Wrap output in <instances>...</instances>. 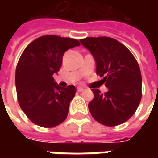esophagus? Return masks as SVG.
Segmentation results:
<instances>
[{
  "label": "esophagus",
  "mask_w": 158,
  "mask_h": 158,
  "mask_svg": "<svg viewBox=\"0 0 158 158\" xmlns=\"http://www.w3.org/2000/svg\"><path fill=\"white\" fill-rule=\"evenodd\" d=\"M83 89H84L82 88V87H77V90H78V91H80V92H81V91H82Z\"/></svg>",
  "instance_id": "1"
}]
</instances>
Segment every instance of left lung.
<instances>
[{
    "mask_svg": "<svg viewBox=\"0 0 158 158\" xmlns=\"http://www.w3.org/2000/svg\"><path fill=\"white\" fill-rule=\"evenodd\" d=\"M96 62V72L108 90L92 89L89 103L92 117L101 124L113 127L133 116L142 98V75L136 60L118 40L107 37L80 40Z\"/></svg>",
    "mask_w": 158,
    "mask_h": 158,
    "instance_id": "1",
    "label": "left lung"
}]
</instances>
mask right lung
Here are the masks:
<instances>
[{"label":"right lung","instance_id":"1","mask_svg":"<svg viewBox=\"0 0 158 158\" xmlns=\"http://www.w3.org/2000/svg\"><path fill=\"white\" fill-rule=\"evenodd\" d=\"M79 46L78 40L48 35L32 41L22 53L15 88L19 106L34 124L52 127L67 118L76 87L62 88L52 76L61 67L64 52Z\"/></svg>","mask_w":158,"mask_h":158}]
</instances>
